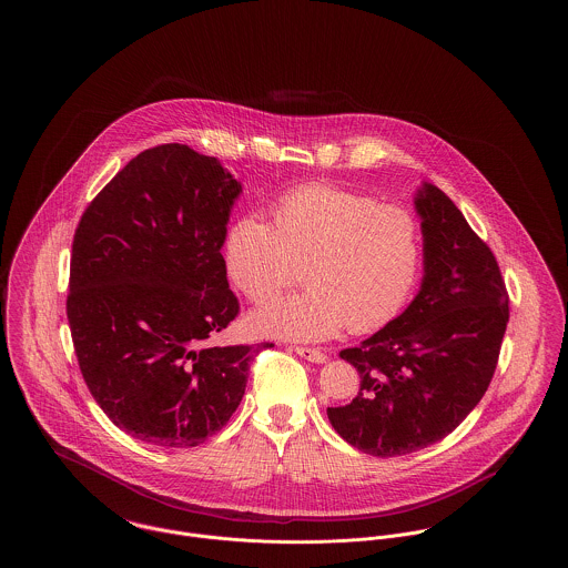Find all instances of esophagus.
<instances>
[{"mask_svg": "<svg viewBox=\"0 0 568 568\" xmlns=\"http://www.w3.org/2000/svg\"><path fill=\"white\" fill-rule=\"evenodd\" d=\"M294 352H296L300 357H304V359L313 362V364H324L325 359H327V355H325L324 352H320V349H308V347H294Z\"/></svg>", "mask_w": 568, "mask_h": 568, "instance_id": "obj_1", "label": "esophagus"}]
</instances>
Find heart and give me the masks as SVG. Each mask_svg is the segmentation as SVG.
Here are the masks:
<instances>
[{"instance_id":"heart-1","label":"heart","mask_w":568,"mask_h":568,"mask_svg":"<svg viewBox=\"0 0 568 568\" xmlns=\"http://www.w3.org/2000/svg\"><path fill=\"white\" fill-rule=\"evenodd\" d=\"M272 216L274 225L260 215L232 223L227 274L255 302L290 285L297 264L308 287L255 308L253 332L320 343L345 325L368 332L400 313L422 264V230L408 209L313 183L281 195Z\"/></svg>"}]
</instances>
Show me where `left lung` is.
Segmentation results:
<instances>
[{
    "instance_id": "1",
    "label": "left lung",
    "mask_w": 568,
    "mask_h": 568,
    "mask_svg": "<svg viewBox=\"0 0 568 568\" xmlns=\"http://www.w3.org/2000/svg\"><path fill=\"white\" fill-rule=\"evenodd\" d=\"M424 276L405 313L341 352L359 373L349 405L327 406L334 430L378 458L419 452L454 433L494 377L509 322L496 257L433 183L413 197Z\"/></svg>"
}]
</instances>
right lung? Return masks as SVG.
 Masks as SVG:
<instances>
[{"label": "right lung", "mask_w": 568, "mask_h": 568, "mask_svg": "<svg viewBox=\"0 0 568 568\" xmlns=\"http://www.w3.org/2000/svg\"><path fill=\"white\" fill-rule=\"evenodd\" d=\"M243 193L216 158L162 144L128 163L84 211L68 322L82 377L114 426L195 447L239 408L268 345L209 341L239 315L221 246Z\"/></svg>", "instance_id": "1"}]
</instances>
